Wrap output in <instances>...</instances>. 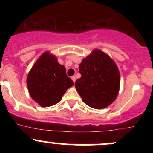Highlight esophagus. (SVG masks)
Wrapping results in <instances>:
<instances>
[{
    "label": "esophagus",
    "instance_id": "obj_1",
    "mask_svg": "<svg viewBox=\"0 0 153 153\" xmlns=\"http://www.w3.org/2000/svg\"><path fill=\"white\" fill-rule=\"evenodd\" d=\"M71 78H72V81H73V82L75 83V81H76V78H75V76H72V77H71Z\"/></svg>",
    "mask_w": 153,
    "mask_h": 153
}]
</instances>
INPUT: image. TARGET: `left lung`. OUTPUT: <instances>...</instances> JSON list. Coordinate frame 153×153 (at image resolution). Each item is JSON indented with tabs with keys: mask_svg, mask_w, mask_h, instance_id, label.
I'll use <instances>...</instances> for the list:
<instances>
[{
	"mask_svg": "<svg viewBox=\"0 0 153 153\" xmlns=\"http://www.w3.org/2000/svg\"><path fill=\"white\" fill-rule=\"evenodd\" d=\"M81 77L75 81V88L86 105L104 109L118 96L120 72L113 60L99 49H95L79 66Z\"/></svg>",
	"mask_w": 153,
	"mask_h": 153,
	"instance_id": "1",
	"label": "left lung"
}]
</instances>
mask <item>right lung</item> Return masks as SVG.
<instances>
[{"label": "right lung", "mask_w": 153, "mask_h": 153, "mask_svg": "<svg viewBox=\"0 0 153 153\" xmlns=\"http://www.w3.org/2000/svg\"><path fill=\"white\" fill-rule=\"evenodd\" d=\"M27 84L32 99L48 107L58 104L74 83L67 75L65 67L58 62L55 55L46 52L29 71Z\"/></svg>", "instance_id": "obj_1"}]
</instances>
